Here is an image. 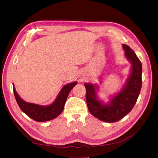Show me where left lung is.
Here are the masks:
<instances>
[{
	"label": "left lung",
	"mask_w": 158,
	"mask_h": 158,
	"mask_svg": "<svg viewBox=\"0 0 158 158\" xmlns=\"http://www.w3.org/2000/svg\"><path fill=\"white\" fill-rule=\"evenodd\" d=\"M126 58L132 63V70L126 84L121 92L109 102L104 104L97 98V86L85 83V99L89 111L93 116L102 121L114 123L130 112L137 101L142 87V63L130 47L123 45Z\"/></svg>",
	"instance_id": "obj_1"
}]
</instances>
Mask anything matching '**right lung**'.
<instances>
[{"instance_id":"obj_1","label":"right lung","mask_w":158,"mask_h":158,"mask_svg":"<svg viewBox=\"0 0 158 158\" xmlns=\"http://www.w3.org/2000/svg\"><path fill=\"white\" fill-rule=\"evenodd\" d=\"M76 84L77 83L75 82L64 85L60 90L55 102L48 106H42L24 102L17 94L14 84L13 90L17 103L22 111L33 120L38 122H44L57 117L63 112L68 95Z\"/></svg>"}]
</instances>
